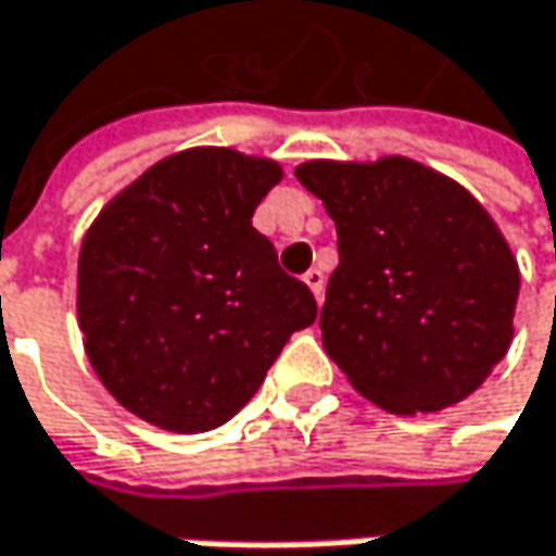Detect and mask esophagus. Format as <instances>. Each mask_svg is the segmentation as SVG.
<instances>
[{
	"label": "esophagus",
	"mask_w": 556,
	"mask_h": 556,
	"mask_svg": "<svg viewBox=\"0 0 556 556\" xmlns=\"http://www.w3.org/2000/svg\"><path fill=\"white\" fill-rule=\"evenodd\" d=\"M302 279H305V286L315 292V299H321V295H325V270L312 267V270H308V274H305Z\"/></svg>",
	"instance_id": "1"
}]
</instances>
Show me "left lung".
<instances>
[{
    "mask_svg": "<svg viewBox=\"0 0 556 556\" xmlns=\"http://www.w3.org/2000/svg\"><path fill=\"white\" fill-rule=\"evenodd\" d=\"M295 177L337 226L321 340L350 384L391 414L475 394L513 343L519 264L452 177L384 155L305 162Z\"/></svg>",
    "mask_w": 556,
    "mask_h": 556,
    "instance_id": "8db88e82",
    "label": "left lung"
}]
</instances>
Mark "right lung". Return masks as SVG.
Wrapping results in <instances>:
<instances>
[{
  "mask_svg": "<svg viewBox=\"0 0 556 556\" xmlns=\"http://www.w3.org/2000/svg\"><path fill=\"white\" fill-rule=\"evenodd\" d=\"M274 159L197 146L155 162L85 231L78 328L101 384L139 420L206 432L264 384L318 315L251 226L277 187Z\"/></svg>",
  "mask_w": 556,
  "mask_h": 556,
  "instance_id": "obj_1",
  "label": "right lung"
}]
</instances>
